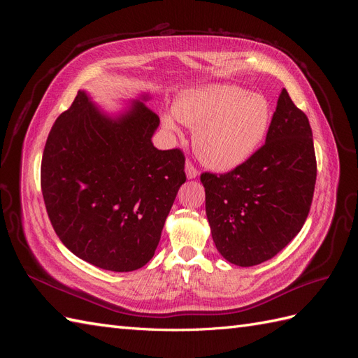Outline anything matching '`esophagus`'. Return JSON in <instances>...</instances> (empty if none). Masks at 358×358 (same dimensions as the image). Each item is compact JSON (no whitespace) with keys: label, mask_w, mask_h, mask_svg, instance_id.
Here are the masks:
<instances>
[{"label":"esophagus","mask_w":358,"mask_h":358,"mask_svg":"<svg viewBox=\"0 0 358 358\" xmlns=\"http://www.w3.org/2000/svg\"><path fill=\"white\" fill-rule=\"evenodd\" d=\"M185 171H187V178L188 179H196L199 176V170L192 166L191 161H187Z\"/></svg>","instance_id":"esophagus-1"}]
</instances>
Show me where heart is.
Returning <instances> with one entry per match:
<instances>
[{"instance_id": "b5f03b06", "label": "heart", "mask_w": 358, "mask_h": 358, "mask_svg": "<svg viewBox=\"0 0 358 358\" xmlns=\"http://www.w3.org/2000/svg\"><path fill=\"white\" fill-rule=\"evenodd\" d=\"M178 121L194 129V149L203 164L218 171L239 167L262 148L272 124L267 99L236 85L215 83L179 95L162 125L178 133Z\"/></svg>"}]
</instances>
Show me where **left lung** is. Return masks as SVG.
Returning a JSON list of instances; mask_svg holds the SVG:
<instances>
[{
  "instance_id": "left-lung-1",
  "label": "left lung",
  "mask_w": 358,
  "mask_h": 358,
  "mask_svg": "<svg viewBox=\"0 0 358 358\" xmlns=\"http://www.w3.org/2000/svg\"><path fill=\"white\" fill-rule=\"evenodd\" d=\"M206 215L227 262L251 267L294 239L310 209L317 159L308 116L279 94L264 146L224 175L203 173Z\"/></svg>"
}]
</instances>
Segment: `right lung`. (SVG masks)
Wrapping results in <instances>:
<instances>
[{
    "label": "right lung",
    "instance_id": "right-lung-1",
    "mask_svg": "<svg viewBox=\"0 0 358 358\" xmlns=\"http://www.w3.org/2000/svg\"><path fill=\"white\" fill-rule=\"evenodd\" d=\"M148 92L103 110L85 90L53 124L41 159V192L61 242L85 262L133 272L154 257L185 178L179 149L159 150V117Z\"/></svg>",
    "mask_w": 358,
    "mask_h": 358
}]
</instances>
